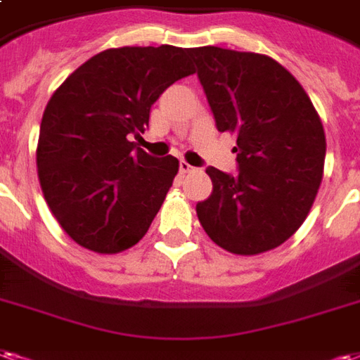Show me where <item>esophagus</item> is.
Wrapping results in <instances>:
<instances>
[{"label": "esophagus", "instance_id": "esophagus-1", "mask_svg": "<svg viewBox=\"0 0 360 360\" xmlns=\"http://www.w3.org/2000/svg\"><path fill=\"white\" fill-rule=\"evenodd\" d=\"M179 172L181 173H191V172H194V167L191 166L188 162H185V160H181V162H179Z\"/></svg>", "mask_w": 360, "mask_h": 360}]
</instances>
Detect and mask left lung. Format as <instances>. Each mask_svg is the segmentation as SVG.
Wrapping results in <instances>:
<instances>
[{"mask_svg": "<svg viewBox=\"0 0 360 360\" xmlns=\"http://www.w3.org/2000/svg\"><path fill=\"white\" fill-rule=\"evenodd\" d=\"M215 126L236 135L238 173L207 167L214 191L196 204L202 227L231 254L255 255L302 227L321 187L326 137L300 82L265 55L188 51Z\"/></svg>", "mask_w": 360, "mask_h": 360, "instance_id": "8db88e82", "label": "left lung"}]
</instances>
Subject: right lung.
Wrapping results in <instances>:
<instances>
[{"mask_svg": "<svg viewBox=\"0 0 360 360\" xmlns=\"http://www.w3.org/2000/svg\"><path fill=\"white\" fill-rule=\"evenodd\" d=\"M188 49H106L74 70L45 106L36 162L60 227L79 246L118 254L145 236L173 177L175 156L154 158L131 143L150 106L194 74Z\"/></svg>", "mask_w": 360, "mask_h": 360, "instance_id": "obj_1", "label": "right lung"}]
</instances>
